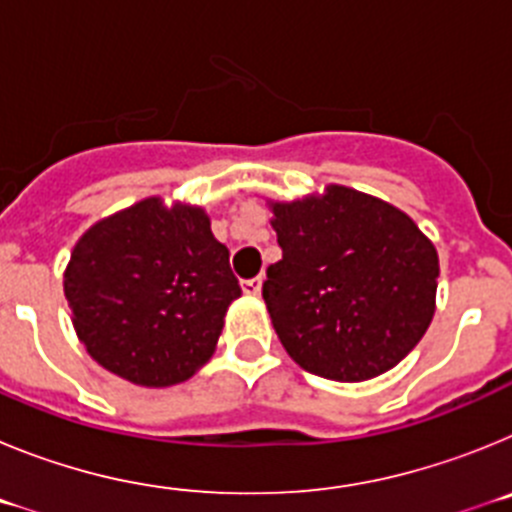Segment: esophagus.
<instances>
[{
	"label": "esophagus",
	"instance_id": "obj_1",
	"mask_svg": "<svg viewBox=\"0 0 512 512\" xmlns=\"http://www.w3.org/2000/svg\"><path fill=\"white\" fill-rule=\"evenodd\" d=\"M261 284H264V279L253 277V279H243L241 287H243V292H246V295H259Z\"/></svg>",
	"mask_w": 512,
	"mask_h": 512
}]
</instances>
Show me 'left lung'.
Returning a JSON list of instances; mask_svg holds the SVG:
<instances>
[{
  "instance_id": "8db88e82",
  "label": "left lung",
  "mask_w": 512,
  "mask_h": 512,
  "mask_svg": "<svg viewBox=\"0 0 512 512\" xmlns=\"http://www.w3.org/2000/svg\"><path fill=\"white\" fill-rule=\"evenodd\" d=\"M271 210L282 259L266 269L264 302L287 354L336 382L400 364L436 305L438 256L418 225L338 184Z\"/></svg>"
}]
</instances>
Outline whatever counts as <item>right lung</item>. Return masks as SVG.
<instances>
[{
	"label": "right lung",
	"mask_w": 512,
	"mask_h": 512,
	"mask_svg": "<svg viewBox=\"0 0 512 512\" xmlns=\"http://www.w3.org/2000/svg\"><path fill=\"white\" fill-rule=\"evenodd\" d=\"M228 256L202 207L151 197L99 220L63 277L76 336L128 382H184L210 359L228 305L241 297Z\"/></svg>",
	"instance_id": "add662e5"
}]
</instances>
